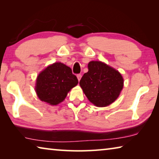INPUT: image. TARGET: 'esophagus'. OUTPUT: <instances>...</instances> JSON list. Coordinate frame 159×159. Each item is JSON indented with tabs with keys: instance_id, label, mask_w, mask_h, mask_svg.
Instances as JSON below:
<instances>
[{
	"instance_id": "1",
	"label": "esophagus",
	"mask_w": 159,
	"mask_h": 159,
	"mask_svg": "<svg viewBox=\"0 0 159 159\" xmlns=\"http://www.w3.org/2000/svg\"><path fill=\"white\" fill-rule=\"evenodd\" d=\"M81 74H77V79L79 80V81H80V79H81Z\"/></svg>"
}]
</instances>
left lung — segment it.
Returning a JSON list of instances; mask_svg holds the SVG:
<instances>
[{
    "label": "left lung",
    "mask_w": 159,
    "mask_h": 159,
    "mask_svg": "<svg viewBox=\"0 0 159 159\" xmlns=\"http://www.w3.org/2000/svg\"><path fill=\"white\" fill-rule=\"evenodd\" d=\"M88 71L83 74L79 84L89 101L99 107L113 103L123 87V79L115 69L99 61L88 63Z\"/></svg>",
    "instance_id": "left-lung-1"
}]
</instances>
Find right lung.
<instances>
[{"label":"right lung","instance_id":"right-lung-1","mask_svg":"<svg viewBox=\"0 0 159 159\" xmlns=\"http://www.w3.org/2000/svg\"><path fill=\"white\" fill-rule=\"evenodd\" d=\"M79 83L71 69L61 62L48 66L37 77L36 94L41 101L57 105L64 101L71 88Z\"/></svg>","mask_w":159,"mask_h":159}]
</instances>
